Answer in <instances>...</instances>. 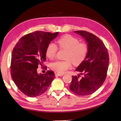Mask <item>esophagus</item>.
<instances>
[{
    "mask_svg": "<svg viewBox=\"0 0 121 121\" xmlns=\"http://www.w3.org/2000/svg\"><path fill=\"white\" fill-rule=\"evenodd\" d=\"M55 75L57 76H62L63 75V74H60L58 73H55Z\"/></svg>",
    "mask_w": 121,
    "mask_h": 121,
    "instance_id": "1",
    "label": "esophagus"
}]
</instances>
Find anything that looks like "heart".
I'll return each mask as SVG.
<instances>
[{
	"mask_svg": "<svg viewBox=\"0 0 121 121\" xmlns=\"http://www.w3.org/2000/svg\"><path fill=\"white\" fill-rule=\"evenodd\" d=\"M60 49L67 50L65 60H57L50 64V68L59 73L63 74L72 67V63L78 65L85 61L89 52L87 44L80 43L79 40L71 35H66L57 41ZM57 46L52 43L48 45L46 49V55L50 59H54L57 54Z\"/></svg>",
	"mask_w": 121,
	"mask_h": 121,
	"instance_id": "b5f03b06",
	"label": "heart"
}]
</instances>
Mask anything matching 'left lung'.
Segmentation results:
<instances>
[{"label": "left lung", "mask_w": 121, "mask_h": 121, "mask_svg": "<svg viewBox=\"0 0 121 121\" xmlns=\"http://www.w3.org/2000/svg\"><path fill=\"white\" fill-rule=\"evenodd\" d=\"M86 39L89 52L87 57L76 69L82 75L72 76L70 90L80 96L93 94L102 86L107 75L109 63L108 50L99 38L86 31H75Z\"/></svg>", "instance_id": "1"}]
</instances>
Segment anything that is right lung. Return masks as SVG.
Returning <instances> with one entry per match:
<instances>
[{
	"label": "right lung",
	"instance_id": "1",
	"mask_svg": "<svg viewBox=\"0 0 121 121\" xmlns=\"http://www.w3.org/2000/svg\"><path fill=\"white\" fill-rule=\"evenodd\" d=\"M59 34L36 31L19 39L11 55V75L17 87L22 93L31 97L38 96L47 91L55 77L54 72L47 71L38 74V66L44 67L46 60L48 45ZM43 69H47L45 66Z\"/></svg>",
	"mask_w": 121,
	"mask_h": 121
}]
</instances>
